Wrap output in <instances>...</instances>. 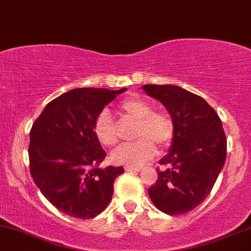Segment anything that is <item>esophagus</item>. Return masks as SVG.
I'll use <instances>...</instances> for the list:
<instances>
[{"mask_svg": "<svg viewBox=\"0 0 251 251\" xmlns=\"http://www.w3.org/2000/svg\"><path fill=\"white\" fill-rule=\"evenodd\" d=\"M141 166H125V170L126 172H132V171H141Z\"/></svg>", "mask_w": 251, "mask_h": 251, "instance_id": "obj_1", "label": "esophagus"}]
</instances>
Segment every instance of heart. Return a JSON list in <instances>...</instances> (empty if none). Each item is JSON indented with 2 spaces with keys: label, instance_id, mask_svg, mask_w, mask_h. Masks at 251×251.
I'll use <instances>...</instances> for the list:
<instances>
[{
  "label": "heart",
  "instance_id": "heart-1",
  "mask_svg": "<svg viewBox=\"0 0 251 251\" xmlns=\"http://www.w3.org/2000/svg\"><path fill=\"white\" fill-rule=\"evenodd\" d=\"M120 113L128 119L136 120L134 137L138 138L129 144L121 145L110 154L114 164L140 166L152 158L156 145L160 150L168 148L175 136V123L165 110H152L149 101L140 97H129L120 102ZM95 137L104 147L116 145L117 131L113 117L107 110H102L93 126Z\"/></svg>",
  "mask_w": 251,
  "mask_h": 251
}]
</instances>
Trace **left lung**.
I'll return each instance as SVG.
<instances>
[{
  "instance_id": "obj_1",
  "label": "left lung",
  "mask_w": 251,
  "mask_h": 251,
  "mask_svg": "<svg viewBox=\"0 0 251 251\" xmlns=\"http://www.w3.org/2000/svg\"><path fill=\"white\" fill-rule=\"evenodd\" d=\"M162 102L175 123L170 152L160 160L158 178L148 192L153 205L169 215L186 214L211 193L227 153L221 119L199 95L175 85H144Z\"/></svg>"
}]
</instances>
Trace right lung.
I'll list each match as a JSON object with an SVG mask.
<instances>
[{"label":"right lung","instance_id":"obj_1","mask_svg":"<svg viewBox=\"0 0 251 251\" xmlns=\"http://www.w3.org/2000/svg\"><path fill=\"white\" fill-rule=\"evenodd\" d=\"M76 88L49 102L30 130L29 163L35 184L65 214L92 219L111 200L122 166L100 169L106 157L93 126L106 104L125 92Z\"/></svg>","mask_w":251,"mask_h":251}]
</instances>
